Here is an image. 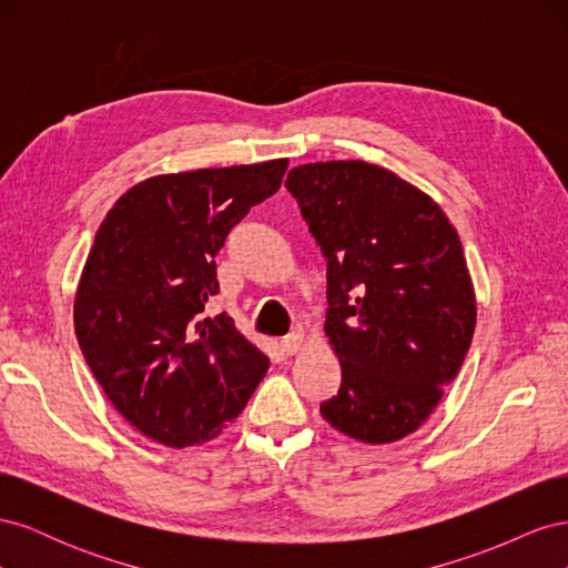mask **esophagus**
<instances>
[{
	"label": "esophagus",
	"instance_id": "esophagus-1",
	"mask_svg": "<svg viewBox=\"0 0 568 568\" xmlns=\"http://www.w3.org/2000/svg\"><path fill=\"white\" fill-rule=\"evenodd\" d=\"M303 341H305V332H303V329H296L294 334H288V336L282 341V351H284L286 355H294V353L301 351Z\"/></svg>",
	"mask_w": 568,
	"mask_h": 568
}]
</instances>
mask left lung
Wrapping results in <instances>:
<instances>
[{"mask_svg": "<svg viewBox=\"0 0 568 568\" xmlns=\"http://www.w3.org/2000/svg\"><path fill=\"white\" fill-rule=\"evenodd\" d=\"M286 189L326 257L324 334L341 386L322 417L355 440H400L471 346L476 294L457 230L422 189L365 161L298 165Z\"/></svg>", "mask_w": 568, "mask_h": 568, "instance_id": "8db88e82", "label": "left lung"}]
</instances>
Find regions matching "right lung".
<instances>
[{
	"label": "right lung",
	"mask_w": 568,
	"mask_h": 568,
	"mask_svg": "<svg viewBox=\"0 0 568 568\" xmlns=\"http://www.w3.org/2000/svg\"><path fill=\"white\" fill-rule=\"evenodd\" d=\"M288 159L149 178L97 230L75 291L80 351L113 407L168 448L222 434L270 359L225 313L213 257L253 205L277 192Z\"/></svg>",
	"instance_id": "obj_1"
}]
</instances>
